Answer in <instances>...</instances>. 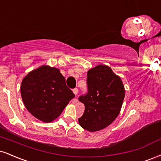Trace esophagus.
<instances>
[{"mask_svg":"<svg viewBox=\"0 0 161 161\" xmlns=\"http://www.w3.org/2000/svg\"><path fill=\"white\" fill-rule=\"evenodd\" d=\"M73 92H74V94L75 95V96H77V93H78V90H77V88L74 89V90H73Z\"/></svg>","mask_w":161,"mask_h":161,"instance_id":"34e87169","label":"esophagus"}]
</instances>
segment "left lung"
<instances>
[{
    "label": "left lung",
    "instance_id": "1",
    "mask_svg": "<svg viewBox=\"0 0 161 161\" xmlns=\"http://www.w3.org/2000/svg\"><path fill=\"white\" fill-rule=\"evenodd\" d=\"M88 92L79 97L85 106L78 119L80 125L90 132L107 128L119 114L125 90L120 77L106 65H98L87 72Z\"/></svg>",
    "mask_w": 161,
    "mask_h": 161
}]
</instances>
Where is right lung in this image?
Returning <instances> with one entry per match:
<instances>
[{"label": "right lung", "instance_id": "right-lung-1", "mask_svg": "<svg viewBox=\"0 0 161 161\" xmlns=\"http://www.w3.org/2000/svg\"><path fill=\"white\" fill-rule=\"evenodd\" d=\"M21 95L27 110L44 122L58 117L75 96L58 69L42 65L24 77Z\"/></svg>", "mask_w": 161, "mask_h": 161}]
</instances>
